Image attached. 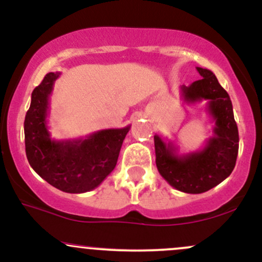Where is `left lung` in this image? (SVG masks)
Returning <instances> with one entry per match:
<instances>
[{
	"label": "left lung",
	"instance_id": "obj_1",
	"mask_svg": "<svg viewBox=\"0 0 262 262\" xmlns=\"http://www.w3.org/2000/svg\"><path fill=\"white\" fill-rule=\"evenodd\" d=\"M201 79L183 85L188 104L206 100V112L214 120V136L198 151L178 154L173 142L154 136L155 163L160 175L177 190L201 194L216 186L234 170L238 151V130L228 92L210 70L196 67Z\"/></svg>",
	"mask_w": 262,
	"mask_h": 262
}]
</instances>
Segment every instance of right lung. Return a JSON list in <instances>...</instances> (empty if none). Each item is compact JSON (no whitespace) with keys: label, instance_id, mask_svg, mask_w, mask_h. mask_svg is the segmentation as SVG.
Listing matches in <instances>:
<instances>
[{"label":"right lung","instance_id":"obj_1","mask_svg":"<svg viewBox=\"0 0 262 262\" xmlns=\"http://www.w3.org/2000/svg\"><path fill=\"white\" fill-rule=\"evenodd\" d=\"M59 76V72L46 74L33 89L25 118L26 155L33 170L52 186L80 194L96 189L113 171L130 125L103 129L78 139H52L47 117L50 97Z\"/></svg>","mask_w":262,"mask_h":262}]
</instances>
